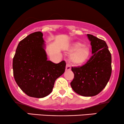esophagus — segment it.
<instances>
[{
    "label": "esophagus",
    "mask_w": 124,
    "mask_h": 124,
    "mask_svg": "<svg viewBox=\"0 0 124 124\" xmlns=\"http://www.w3.org/2000/svg\"><path fill=\"white\" fill-rule=\"evenodd\" d=\"M71 69V67L69 64H66V70H70Z\"/></svg>",
    "instance_id": "34e87169"
}]
</instances>
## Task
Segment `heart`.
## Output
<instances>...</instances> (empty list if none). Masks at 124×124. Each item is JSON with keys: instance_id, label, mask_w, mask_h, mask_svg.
Masks as SVG:
<instances>
[{"instance_id": "b5f03b06", "label": "heart", "mask_w": 124, "mask_h": 124, "mask_svg": "<svg viewBox=\"0 0 124 124\" xmlns=\"http://www.w3.org/2000/svg\"><path fill=\"white\" fill-rule=\"evenodd\" d=\"M69 50L72 53L70 55V60L75 65H83L89 59L90 54V48L86 45L80 42H75L71 44Z\"/></svg>"}]
</instances>
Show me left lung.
<instances>
[{
	"label": "left lung",
	"mask_w": 124,
	"mask_h": 124,
	"mask_svg": "<svg viewBox=\"0 0 124 124\" xmlns=\"http://www.w3.org/2000/svg\"><path fill=\"white\" fill-rule=\"evenodd\" d=\"M92 45V55L82 66L72 67L74 78L72 89L85 97L96 96L106 86L111 75V55L106 42L93 35L87 34Z\"/></svg>",
	"instance_id": "1"
}]
</instances>
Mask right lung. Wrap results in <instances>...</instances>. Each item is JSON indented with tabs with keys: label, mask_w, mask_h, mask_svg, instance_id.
Wrapping results in <instances>:
<instances>
[{
	"label": "right lung",
	"mask_w": 124,
	"mask_h": 124,
	"mask_svg": "<svg viewBox=\"0 0 124 124\" xmlns=\"http://www.w3.org/2000/svg\"><path fill=\"white\" fill-rule=\"evenodd\" d=\"M43 34L33 32L20 41L13 59L15 81L30 97L43 98L52 92L55 80L65 72L66 62L47 60Z\"/></svg>",
	"instance_id": "right-lung-1"
}]
</instances>
